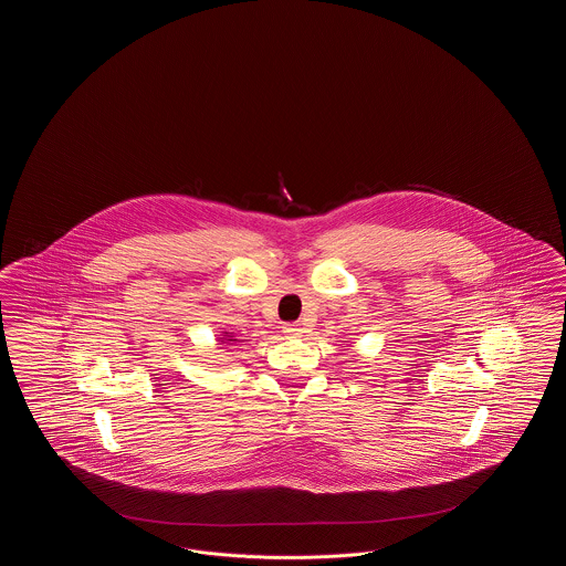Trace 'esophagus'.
Returning a JSON list of instances; mask_svg holds the SVG:
<instances>
[{"label": "esophagus", "instance_id": "34e87169", "mask_svg": "<svg viewBox=\"0 0 566 566\" xmlns=\"http://www.w3.org/2000/svg\"><path fill=\"white\" fill-rule=\"evenodd\" d=\"M282 328H284V333H286L289 337H301V335H303V326H301V324L289 323L284 324Z\"/></svg>", "mask_w": 566, "mask_h": 566}]
</instances>
